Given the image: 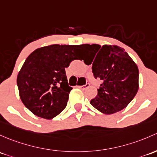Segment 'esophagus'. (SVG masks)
I'll list each match as a JSON object with an SVG mask.
<instances>
[{
  "label": "esophagus",
  "instance_id": "obj_1",
  "mask_svg": "<svg viewBox=\"0 0 157 157\" xmlns=\"http://www.w3.org/2000/svg\"><path fill=\"white\" fill-rule=\"evenodd\" d=\"M89 86H90V83H86L85 85H83V86H77V87H78V88L81 89V90H85V89L88 88Z\"/></svg>",
  "mask_w": 157,
  "mask_h": 157
}]
</instances>
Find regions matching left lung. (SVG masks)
I'll return each mask as SVG.
<instances>
[{
    "label": "left lung",
    "instance_id": "left-lung-1",
    "mask_svg": "<svg viewBox=\"0 0 157 157\" xmlns=\"http://www.w3.org/2000/svg\"><path fill=\"white\" fill-rule=\"evenodd\" d=\"M82 48L94 53L90 65L92 63L94 77L102 81L97 96L90 101L91 105L105 114L123 110L138 92L139 72L136 64L117 46L83 44Z\"/></svg>",
    "mask_w": 157,
    "mask_h": 157
}]
</instances>
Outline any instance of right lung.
<instances>
[{"label": "right lung", "mask_w": 157, "mask_h": 157, "mask_svg": "<svg viewBox=\"0 0 157 157\" xmlns=\"http://www.w3.org/2000/svg\"><path fill=\"white\" fill-rule=\"evenodd\" d=\"M83 52L82 45H55L34 50L17 77L19 95L36 116L51 120L67 105L69 86L65 67Z\"/></svg>", "instance_id": "add662e5"}]
</instances>
